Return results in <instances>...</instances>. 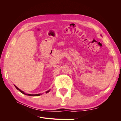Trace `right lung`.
<instances>
[{
	"label": "right lung",
	"mask_w": 121,
	"mask_h": 121,
	"mask_svg": "<svg viewBox=\"0 0 121 121\" xmlns=\"http://www.w3.org/2000/svg\"><path fill=\"white\" fill-rule=\"evenodd\" d=\"M14 86L15 87V88H16L17 90H19V91L21 92V93H22V94H24V95H27V96H40V95H42V94H35V95H32V94H25L24 92L23 91H22L21 90H20L19 88H18L16 86H15L14 85ZM49 91H50V90L49 91H47L46 92V93H48V92H49Z\"/></svg>",
	"instance_id": "right-lung-1"
}]
</instances>
